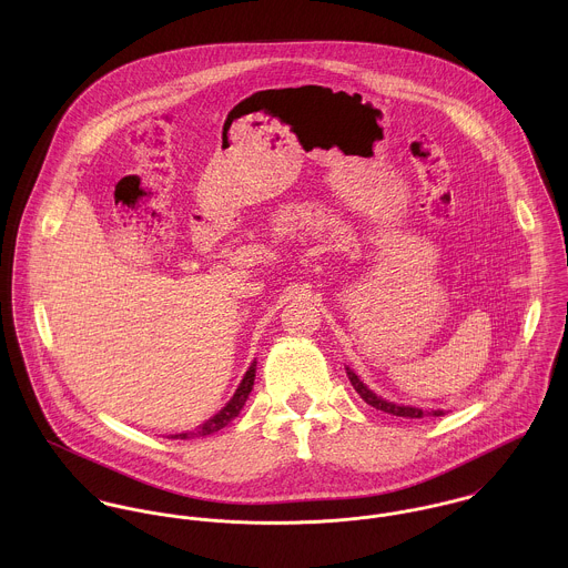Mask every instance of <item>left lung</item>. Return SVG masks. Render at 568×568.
Instances as JSON below:
<instances>
[{
	"label": "left lung",
	"instance_id": "obj_1",
	"mask_svg": "<svg viewBox=\"0 0 568 568\" xmlns=\"http://www.w3.org/2000/svg\"><path fill=\"white\" fill-rule=\"evenodd\" d=\"M345 372H347V378H349V383H352V387L356 389V394L367 403V405L374 406V408H378V410H385V413H392V415H400V417H424V415H444V410H433V413H424L422 408H417V406H405V405H396V403H387L385 398H381V396H376L372 389H367V385H363V381L349 369V367H345Z\"/></svg>",
	"mask_w": 568,
	"mask_h": 568
}]
</instances>
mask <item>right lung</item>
Segmentation results:
<instances>
[{
	"mask_svg": "<svg viewBox=\"0 0 568 568\" xmlns=\"http://www.w3.org/2000/svg\"><path fill=\"white\" fill-rule=\"evenodd\" d=\"M253 381H255V363H251V367L246 369L244 374L243 383L241 387L236 389V394L232 396V400L227 405L223 406L214 417H210L205 424H201L196 430H190V433H179L174 435V439H192V437H205V435H212L216 430H221L223 426H227L234 417H239L241 408H243L251 389H253Z\"/></svg>",
	"mask_w": 568,
	"mask_h": 568,
	"instance_id": "obj_1",
	"label": "right lung"
}]
</instances>
